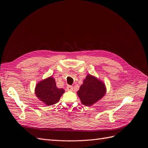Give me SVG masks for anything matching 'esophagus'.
<instances>
[{
	"mask_svg": "<svg viewBox=\"0 0 148 148\" xmlns=\"http://www.w3.org/2000/svg\"><path fill=\"white\" fill-rule=\"evenodd\" d=\"M66 89L68 91H72L73 89V87L72 86H70V85H69V86H66Z\"/></svg>",
	"mask_w": 148,
	"mask_h": 148,
	"instance_id": "esophagus-1",
	"label": "esophagus"
}]
</instances>
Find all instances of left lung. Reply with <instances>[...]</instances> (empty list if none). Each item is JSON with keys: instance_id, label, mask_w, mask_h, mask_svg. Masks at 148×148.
<instances>
[{"instance_id": "1", "label": "left lung", "mask_w": 148, "mask_h": 148, "mask_svg": "<svg viewBox=\"0 0 148 148\" xmlns=\"http://www.w3.org/2000/svg\"><path fill=\"white\" fill-rule=\"evenodd\" d=\"M106 92L104 83L91 75H88L77 91L82 104L91 106L102 99Z\"/></svg>"}]
</instances>
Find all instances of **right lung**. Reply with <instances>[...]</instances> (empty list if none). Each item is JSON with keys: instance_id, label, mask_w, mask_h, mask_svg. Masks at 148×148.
I'll list each match as a JSON object with an SVG mask.
<instances>
[{"instance_id": "right-lung-1", "label": "right lung", "mask_w": 148, "mask_h": 148, "mask_svg": "<svg viewBox=\"0 0 148 148\" xmlns=\"http://www.w3.org/2000/svg\"><path fill=\"white\" fill-rule=\"evenodd\" d=\"M35 94L38 99L47 106H52L59 101L65 91L58 88L54 78L52 77L39 82L36 86Z\"/></svg>"}]
</instances>
